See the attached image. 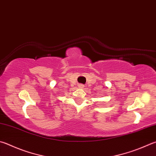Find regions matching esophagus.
<instances>
[{
    "mask_svg": "<svg viewBox=\"0 0 156 156\" xmlns=\"http://www.w3.org/2000/svg\"><path fill=\"white\" fill-rule=\"evenodd\" d=\"M84 86L83 85V84H79V85H78V87L80 88V89H83V88H84Z\"/></svg>",
    "mask_w": 156,
    "mask_h": 156,
    "instance_id": "obj_1",
    "label": "esophagus"
}]
</instances>
